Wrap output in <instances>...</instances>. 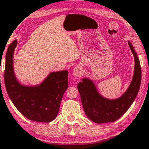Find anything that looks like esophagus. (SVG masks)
Wrapping results in <instances>:
<instances>
[{
    "label": "esophagus",
    "mask_w": 149,
    "mask_h": 149,
    "mask_svg": "<svg viewBox=\"0 0 149 149\" xmlns=\"http://www.w3.org/2000/svg\"><path fill=\"white\" fill-rule=\"evenodd\" d=\"M83 74V70L79 66H77L75 67L73 72V74H74L75 77H80Z\"/></svg>",
    "instance_id": "1"
}]
</instances>
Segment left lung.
Here are the masks:
<instances>
[{
	"label": "left lung",
	"mask_w": 149,
	"mask_h": 149,
	"mask_svg": "<svg viewBox=\"0 0 149 149\" xmlns=\"http://www.w3.org/2000/svg\"><path fill=\"white\" fill-rule=\"evenodd\" d=\"M129 46L134 58V75L129 88L123 95L116 100H108L101 96L95 84L89 79L84 78L77 84L81 103L87 117L96 123L114 122L125 113L135 100L141 81L140 61L132 46Z\"/></svg>",
	"instance_id": "left-lung-1"
}]
</instances>
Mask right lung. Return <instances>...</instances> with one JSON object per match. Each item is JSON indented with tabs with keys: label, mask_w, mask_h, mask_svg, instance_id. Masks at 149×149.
I'll list each match as a JSON object with an SVG mask.
<instances>
[{
	"label": "right lung",
	"mask_w": 149,
	"mask_h": 149,
	"mask_svg": "<svg viewBox=\"0 0 149 149\" xmlns=\"http://www.w3.org/2000/svg\"><path fill=\"white\" fill-rule=\"evenodd\" d=\"M17 46L15 40L6 55L4 84L9 97L24 116L32 121L48 123L55 119L61 101L68 87V72H52L36 86H25L16 79L13 70V55Z\"/></svg>",
	"instance_id": "right-lung-1"
}]
</instances>
